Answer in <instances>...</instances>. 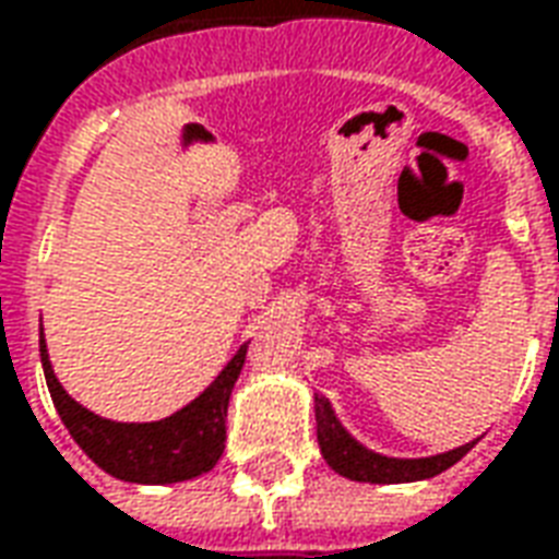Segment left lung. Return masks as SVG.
Returning <instances> with one entry per match:
<instances>
[{"label":"left lung","mask_w":559,"mask_h":559,"mask_svg":"<svg viewBox=\"0 0 559 559\" xmlns=\"http://www.w3.org/2000/svg\"><path fill=\"white\" fill-rule=\"evenodd\" d=\"M317 413V443L326 457V464L341 476L353 481H374V485H399V481H419L431 479L437 473H443L461 457L467 455L473 443L457 445L452 452L431 457H386L377 455L362 443H356L347 428L341 425L326 395H314Z\"/></svg>","instance_id":"left-lung-1"}]
</instances>
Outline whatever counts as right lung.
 Listing matches in <instances>:
<instances>
[{"mask_svg": "<svg viewBox=\"0 0 559 559\" xmlns=\"http://www.w3.org/2000/svg\"><path fill=\"white\" fill-rule=\"evenodd\" d=\"M248 344L239 347L212 386L188 407L160 421H110L95 416L59 386L41 332V365L59 419L86 455L116 479L138 485H170L194 479L218 464L227 440V404L242 371Z\"/></svg>", "mask_w": 559, "mask_h": 559, "instance_id": "right-lung-1", "label": "right lung"}]
</instances>
